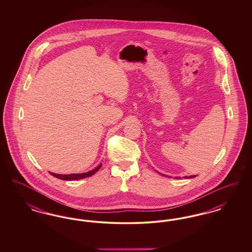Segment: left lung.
Listing matches in <instances>:
<instances>
[{"mask_svg":"<svg viewBox=\"0 0 252 252\" xmlns=\"http://www.w3.org/2000/svg\"><path fill=\"white\" fill-rule=\"evenodd\" d=\"M195 176H190V177H184V179H191V178H194ZM179 179H180V178H179Z\"/></svg>","mask_w":252,"mask_h":252,"instance_id":"left-lung-1","label":"left lung"}]
</instances>
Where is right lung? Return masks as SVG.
Instances as JSON below:
<instances>
[{
  "instance_id": "1",
  "label": "right lung",
  "mask_w": 252,
  "mask_h": 252,
  "mask_svg": "<svg viewBox=\"0 0 252 252\" xmlns=\"http://www.w3.org/2000/svg\"><path fill=\"white\" fill-rule=\"evenodd\" d=\"M102 164L98 165L95 169L90 171V172H87V173H82V174H70V175H60V174H55V173H51L50 174L55 177V178H58L60 180H81V179H85V178H89L91 176H93L94 174H95L96 172L100 169Z\"/></svg>"
}]
</instances>
